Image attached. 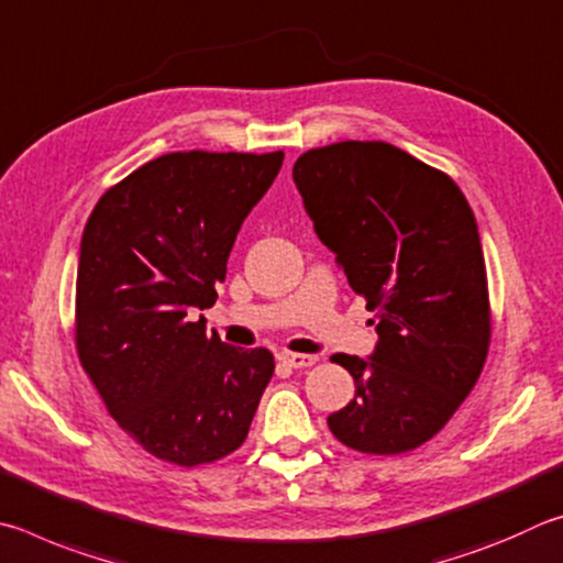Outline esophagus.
I'll use <instances>...</instances> for the list:
<instances>
[{"label": "esophagus", "instance_id": "1", "mask_svg": "<svg viewBox=\"0 0 563 563\" xmlns=\"http://www.w3.org/2000/svg\"><path fill=\"white\" fill-rule=\"evenodd\" d=\"M279 361L289 368H309L319 361V356H307V353H294V351H282Z\"/></svg>", "mask_w": 563, "mask_h": 563}]
</instances>
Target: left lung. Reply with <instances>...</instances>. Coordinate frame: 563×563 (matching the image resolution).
Here are the masks:
<instances>
[{"instance_id": "1", "label": "left lung", "mask_w": 563, "mask_h": 563, "mask_svg": "<svg viewBox=\"0 0 563 563\" xmlns=\"http://www.w3.org/2000/svg\"><path fill=\"white\" fill-rule=\"evenodd\" d=\"M294 183L378 331L371 361L336 353L356 396L329 416L343 445L402 455L448 426L492 339L475 214L448 173L383 141L311 147Z\"/></svg>"}]
</instances>
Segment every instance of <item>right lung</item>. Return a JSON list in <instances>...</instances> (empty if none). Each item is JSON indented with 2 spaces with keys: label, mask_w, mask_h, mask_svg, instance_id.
Wrapping results in <instances>:
<instances>
[{
  "label": "right lung",
  "mask_w": 563,
  "mask_h": 563,
  "mask_svg": "<svg viewBox=\"0 0 563 563\" xmlns=\"http://www.w3.org/2000/svg\"><path fill=\"white\" fill-rule=\"evenodd\" d=\"M284 161L274 153L155 157L96 202L81 236L74 339L111 418L177 467L222 460L246 440L274 356L207 336L236 232Z\"/></svg>",
  "instance_id": "add662e5"
}]
</instances>
